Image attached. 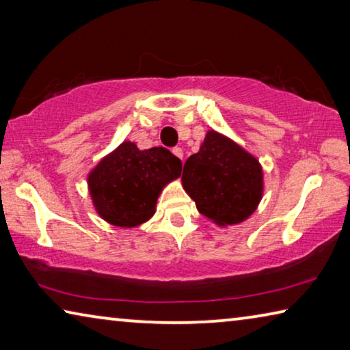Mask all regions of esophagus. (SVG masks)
Returning <instances> with one entry per match:
<instances>
[{
  "mask_svg": "<svg viewBox=\"0 0 350 350\" xmlns=\"http://www.w3.org/2000/svg\"><path fill=\"white\" fill-rule=\"evenodd\" d=\"M173 154H174V156L176 157H179L180 159V161H183V151L180 150V148H173Z\"/></svg>",
  "mask_w": 350,
  "mask_h": 350,
  "instance_id": "1",
  "label": "esophagus"
}]
</instances>
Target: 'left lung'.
Segmentation results:
<instances>
[{"instance_id":"left-lung-1","label":"left lung","mask_w":350,"mask_h":350,"mask_svg":"<svg viewBox=\"0 0 350 350\" xmlns=\"http://www.w3.org/2000/svg\"><path fill=\"white\" fill-rule=\"evenodd\" d=\"M182 185L208 221L228 227L247 221L264 196L262 165L245 148L208 129L183 165Z\"/></svg>"}]
</instances>
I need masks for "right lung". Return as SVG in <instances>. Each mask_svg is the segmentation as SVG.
I'll return each instance as SVG.
<instances>
[{
	"label": "right lung",
	"instance_id": "right-lung-1",
	"mask_svg": "<svg viewBox=\"0 0 350 350\" xmlns=\"http://www.w3.org/2000/svg\"><path fill=\"white\" fill-rule=\"evenodd\" d=\"M182 162L167 148L139 150L125 140L88 174V189L97 215L120 228L139 227L154 216L157 199L180 177Z\"/></svg>",
	"mask_w": 350,
	"mask_h": 350
}]
</instances>
